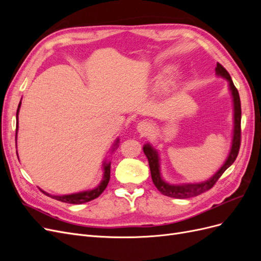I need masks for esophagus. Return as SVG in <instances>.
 <instances>
[{
	"label": "esophagus",
	"mask_w": 261,
	"mask_h": 261,
	"mask_svg": "<svg viewBox=\"0 0 261 261\" xmlns=\"http://www.w3.org/2000/svg\"><path fill=\"white\" fill-rule=\"evenodd\" d=\"M137 130L141 136L148 135V133L151 130V124L147 121H143L137 124Z\"/></svg>",
	"instance_id": "esophagus-1"
}]
</instances>
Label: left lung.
I'll return each mask as SVG.
<instances>
[{"mask_svg": "<svg viewBox=\"0 0 261 261\" xmlns=\"http://www.w3.org/2000/svg\"><path fill=\"white\" fill-rule=\"evenodd\" d=\"M217 75L225 78L228 82V87L233 97V106H234V130H233V139H232V147L231 151L228 153V156L224 164L221 167V169L216 173L215 175L207 179L202 183H196V184H181V185H173L169 184L165 181L161 174H160V162H159V154H158L156 150H154L149 144H146L144 146V152L147 156L150 172H151V178L154 186L158 188L161 194L172 197V198H191V197L198 196L204 192L209 191L210 188L213 187L217 183V180L220 178V176L223 174L227 168H230L235 161L236 156L239 154L240 147H241V117H242V110H241V100L240 94L236 87L234 86L230 74L227 73V70L220 64L217 63L216 67Z\"/></svg>", "mask_w": 261, "mask_h": 261, "instance_id": "8db88e82", "label": "left lung"}]
</instances>
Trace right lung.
Masks as SVG:
<instances>
[{"label": "right lung", "mask_w": 261, "mask_h": 261, "mask_svg": "<svg viewBox=\"0 0 261 261\" xmlns=\"http://www.w3.org/2000/svg\"><path fill=\"white\" fill-rule=\"evenodd\" d=\"M21 102H19L18 105V109H17V113H16V118H17V125H16V136H17V129H18V112H19V108H20ZM118 143V139H116L115 144H114V148L117 146ZM112 150V151H113ZM110 169H111V162H105L103 163V178H102L101 183L96 187L91 189V191H87V192H81V193H77V194H70V195H63V196H54V195H50L48 193L43 192L42 189L40 191L45 194L46 196L51 197L53 199H57L59 201L62 202H66V203H73V204H80V203H85V202H88L90 200L96 199L97 197H99L102 193H103L105 189L107 188L108 184H109V180H110Z\"/></svg>", "instance_id": "obj_1"}]
</instances>
